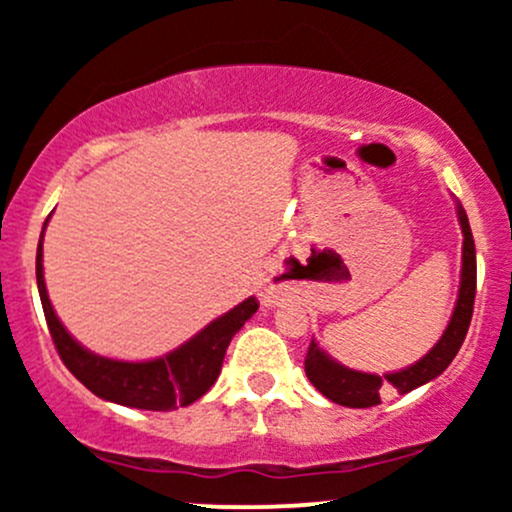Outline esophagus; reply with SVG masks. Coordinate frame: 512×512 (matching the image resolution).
<instances>
[{"label":"esophagus","instance_id":"34e87169","mask_svg":"<svg viewBox=\"0 0 512 512\" xmlns=\"http://www.w3.org/2000/svg\"><path fill=\"white\" fill-rule=\"evenodd\" d=\"M260 296H262L264 305H276V301H279V293H276L272 286H267V289H264Z\"/></svg>","mask_w":512,"mask_h":512}]
</instances>
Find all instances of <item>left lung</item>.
I'll return each mask as SVG.
<instances>
[{
	"label": "left lung",
	"mask_w": 512,
	"mask_h": 512,
	"mask_svg": "<svg viewBox=\"0 0 512 512\" xmlns=\"http://www.w3.org/2000/svg\"><path fill=\"white\" fill-rule=\"evenodd\" d=\"M457 219L462 226V281H460V296H457L455 313L450 317L448 330L443 332L440 342L433 346L428 354L416 361L414 366L399 370V373L380 375L358 373V370L339 366L332 361L325 351L315 342H310L308 354H305V375L317 390L334 404L351 409H366L380 404V395H383V385L390 383L399 395L416 390V387L431 383L438 378L445 368L450 366L452 358L457 356L460 346L467 337L469 322H472L474 313V293H477V252H474V238L472 228H469L467 214H464L462 204H457Z\"/></svg>",
	"instance_id": "left-lung-1"
}]
</instances>
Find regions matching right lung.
Masks as SVG:
<instances>
[{
	"mask_svg": "<svg viewBox=\"0 0 512 512\" xmlns=\"http://www.w3.org/2000/svg\"><path fill=\"white\" fill-rule=\"evenodd\" d=\"M35 279H38L40 303H43L50 337L69 373L81 385H86L93 395L122 404V407L149 411H170L197 402L219 378L223 356H226L233 334L260 308L257 298L250 296L248 301L228 310L226 315L216 317L211 325L204 327L187 344H182L180 349H175L173 354L156 358V361L127 363L91 354L64 330L60 317L52 310L48 289H45L43 236H40L38 255H35Z\"/></svg>",
	"mask_w": 512,
	"mask_h": 512,
	"instance_id": "1",
	"label": "right lung"
}]
</instances>
